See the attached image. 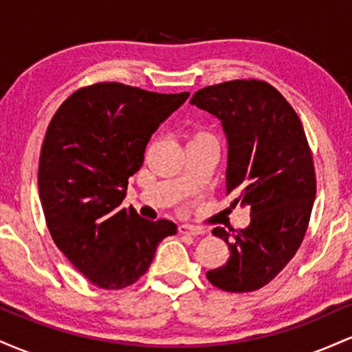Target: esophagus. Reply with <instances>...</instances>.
Segmentation results:
<instances>
[{"instance_id": "34e87169", "label": "esophagus", "mask_w": 352, "mask_h": 352, "mask_svg": "<svg viewBox=\"0 0 352 352\" xmlns=\"http://www.w3.org/2000/svg\"><path fill=\"white\" fill-rule=\"evenodd\" d=\"M179 233H182V235L199 236V235H204L205 230L200 227H192V225H179Z\"/></svg>"}]
</instances>
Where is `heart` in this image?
I'll return each mask as SVG.
<instances>
[{
	"label": "heart",
	"instance_id": "1",
	"mask_svg": "<svg viewBox=\"0 0 352 352\" xmlns=\"http://www.w3.org/2000/svg\"><path fill=\"white\" fill-rule=\"evenodd\" d=\"M205 135H207V134H200V132H199V134H193L192 137H190V140H193V139H199V137H205Z\"/></svg>",
	"mask_w": 352,
	"mask_h": 352
}]
</instances>
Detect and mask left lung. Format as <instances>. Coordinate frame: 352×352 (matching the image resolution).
<instances>
[{
    "mask_svg": "<svg viewBox=\"0 0 352 352\" xmlns=\"http://www.w3.org/2000/svg\"><path fill=\"white\" fill-rule=\"evenodd\" d=\"M190 104L215 116L228 142L227 195L250 208V225L213 228L230 256L207 272L230 293L263 288L300 248L316 197L313 155L294 109L265 80L236 79L200 89Z\"/></svg>",
    "mask_w": 352,
    "mask_h": 352,
    "instance_id": "obj_1",
    "label": "left lung"
}]
</instances>
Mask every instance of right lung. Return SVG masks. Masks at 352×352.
Returning <instances> with one entry per match:
<instances>
[{
  "label": "right lung",
  "instance_id": "right-lung-1",
  "mask_svg": "<svg viewBox=\"0 0 352 352\" xmlns=\"http://www.w3.org/2000/svg\"><path fill=\"white\" fill-rule=\"evenodd\" d=\"M188 96L98 82L69 96L47 125L38 170L47 228L98 288L135 283L160 241L177 233L172 221L144 220L120 204L152 134Z\"/></svg>",
  "mask_w": 352,
  "mask_h": 352
}]
</instances>
